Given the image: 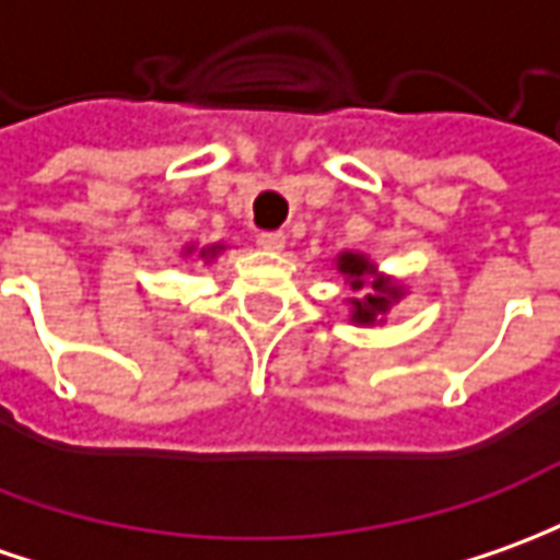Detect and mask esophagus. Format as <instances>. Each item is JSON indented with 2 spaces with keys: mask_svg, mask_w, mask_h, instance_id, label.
<instances>
[{
  "mask_svg": "<svg viewBox=\"0 0 560 560\" xmlns=\"http://www.w3.org/2000/svg\"><path fill=\"white\" fill-rule=\"evenodd\" d=\"M257 242H260L266 250H281L284 248V232H260Z\"/></svg>",
  "mask_w": 560,
  "mask_h": 560,
  "instance_id": "esophagus-1",
  "label": "esophagus"
}]
</instances>
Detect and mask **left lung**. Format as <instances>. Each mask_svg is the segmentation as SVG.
<instances>
[{"instance_id":"obj_1","label":"left lung","mask_w":560,"mask_h":560,"mask_svg":"<svg viewBox=\"0 0 560 560\" xmlns=\"http://www.w3.org/2000/svg\"><path fill=\"white\" fill-rule=\"evenodd\" d=\"M340 272L346 276H352V288L361 291V300H352L355 303V315H352V322H361V325H368V322H376L380 315H386L389 306L401 296L398 288H392L386 279H374L368 281L364 276L371 272V264L359 257V254H343L340 257Z\"/></svg>"}]
</instances>
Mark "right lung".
<instances>
[{"mask_svg":"<svg viewBox=\"0 0 560 560\" xmlns=\"http://www.w3.org/2000/svg\"><path fill=\"white\" fill-rule=\"evenodd\" d=\"M217 250H220V248H217V245H214V248H205V250H201V254H199V257H214Z\"/></svg>","mask_w":560,"mask_h":560,"instance_id":"add662e5","label":"right lung"}]
</instances>
